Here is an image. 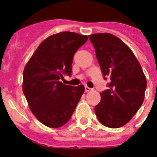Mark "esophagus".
<instances>
[{
  "instance_id": "obj_1",
  "label": "esophagus",
  "mask_w": 157,
  "mask_h": 157,
  "mask_svg": "<svg viewBox=\"0 0 157 157\" xmlns=\"http://www.w3.org/2000/svg\"><path fill=\"white\" fill-rule=\"evenodd\" d=\"M85 90H86V92H90V90H92V89L88 87V86H85Z\"/></svg>"
}]
</instances>
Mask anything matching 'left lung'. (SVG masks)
<instances>
[{"label": "left lung", "instance_id": "8db88e82", "mask_svg": "<svg viewBox=\"0 0 157 157\" xmlns=\"http://www.w3.org/2000/svg\"><path fill=\"white\" fill-rule=\"evenodd\" d=\"M109 89L100 93L94 107L98 121L109 128H120L132 119L144 100L146 76L126 44L110 33L89 36Z\"/></svg>", "mask_w": 157, "mask_h": 157}]
</instances>
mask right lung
<instances>
[{"instance_id": "add662e5", "label": "right lung", "mask_w": 157, "mask_h": 157, "mask_svg": "<svg viewBox=\"0 0 157 157\" xmlns=\"http://www.w3.org/2000/svg\"><path fill=\"white\" fill-rule=\"evenodd\" d=\"M87 36L62 32L40 43L23 70V91L30 110L43 124L59 128L68 121L85 91L59 81L71 76L75 53Z\"/></svg>"}]
</instances>
